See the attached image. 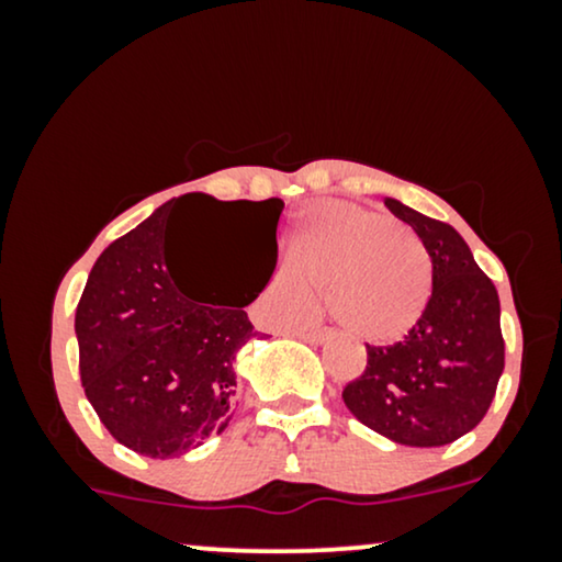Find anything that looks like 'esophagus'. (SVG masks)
<instances>
[{
  "instance_id": "34e87169",
  "label": "esophagus",
  "mask_w": 562,
  "mask_h": 562,
  "mask_svg": "<svg viewBox=\"0 0 562 562\" xmlns=\"http://www.w3.org/2000/svg\"><path fill=\"white\" fill-rule=\"evenodd\" d=\"M295 335L303 340H308V344H325V340L330 338V333L319 330V327H303V330H295Z\"/></svg>"
}]
</instances>
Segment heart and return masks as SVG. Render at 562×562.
Instances as JSON below:
<instances>
[{
	"label": "heart",
	"instance_id": "obj_1",
	"mask_svg": "<svg viewBox=\"0 0 562 562\" xmlns=\"http://www.w3.org/2000/svg\"><path fill=\"white\" fill-rule=\"evenodd\" d=\"M325 293L327 314L351 338L393 344L420 322L434 293V263L412 229L364 205L333 200L308 209L288 243V263L269 282L280 319L312 308Z\"/></svg>",
	"mask_w": 562,
	"mask_h": 562
}]
</instances>
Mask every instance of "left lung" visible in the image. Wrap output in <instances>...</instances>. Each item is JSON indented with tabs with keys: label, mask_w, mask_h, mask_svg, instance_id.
Returning a JSON list of instances; mask_svg holds the SVG:
<instances>
[{
	"label": "left lung",
	"mask_w": 562,
	"mask_h": 562,
	"mask_svg": "<svg viewBox=\"0 0 562 562\" xmlns=\"http://www.w3.org/2000/svg\"><path fill=\"white\" fill-rule=\"evenodd\" d=\"M385 209L417 232L430 263L428 308L393 346L367 344V367L346 383L359 423L404 447H443L473 430L492 406L505 338L499 295L460 232L385 198Z\"/></svg>",
	"instance_id": "8db88e82"
}]
</instances>
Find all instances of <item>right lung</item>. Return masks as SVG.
Returning a JSON list of instances; mask_svg holds the SVG:
<instances>
[{
  "mask_svg": "<svg viewBox=\"0 0 562 562\" xmlns=\"http://www.w3.org/2000/svg\"><path fill=\"white\" fill-rule=\"evenodd\" d=\"M187 209H218L237 218L243 240L269 250L285 209L280 198L222 203L200 192L173 198L113 240L94 261L76 306L81 385L115 441L169 460L222 434L232 420L237 351L256 338L243 306L200 301L184 288L173 222Z\"/></svg>",
  "mask_w": 562,
  "mask_h": 562,
  "instance_id": "1",
  "label": "right lung"
}]
</instances>
